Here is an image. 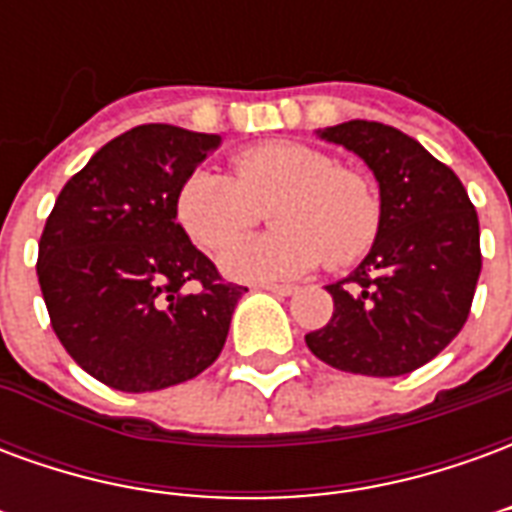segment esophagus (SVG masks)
Instances as JSON below:
<instances>
[{
    "instance_id": "1",
    "label": "esophagus",
    "mask_w": 512,
    "mask_h": 512,
    "mask_svg": "<svg viewBox=\"0 0 512 512\" xmlns=\"http://www.w3.org/2000/svg\"><path fill=\"white\" fill-rule=\"evenodd\" d=\"M268 293H274V296H290V293H296V285H260Z\"/></svg>"
}]
</instances>
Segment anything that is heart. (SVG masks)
I'll use <instances>...</instances> for the list:
<instances>
[{
    "label": "heart",
    "instance_id": "heart-1",
    "mask_svg": "<svg viewBox=\"0 0 512 512\" xmlns=\"http://www.w3.org/2000/svg\"><path fill=\"white\" fill-rule=\"evenodd\" d=\"M233 175L194 169L175 197L183 233L202 252H222L257 222L260 208L277 233L235 244L222 257L227 277L279 282L307 274L326 257L354 263L381 227L376 186L356 169L337 167L323 150L299 142H263L233 156Z\"/></svg>",
    "mask_w": 512,
    "mask_h": 512
}]
</instances>
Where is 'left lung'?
<instances>
[{"mask_svg": "<svg viewBox=\"0 0 512 512\" xmlns=\"http://www.w3.org/2000/svg\"><path fill=\"white\" fill-rule=\"evenodd\" d=\"M373 169L381 227L367 257L332 293V321L307 348L359 376H406L461 332L483 266L480 222L458 175L403 131L348 120L318 131Z\"/></svg>", "mask_w": 512, "mask_h": 512, "instance_id": "left-lung-1", "label": "left lung"}]
</instances>
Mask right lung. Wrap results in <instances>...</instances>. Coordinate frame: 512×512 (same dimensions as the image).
Wrapping results in <instances>:
<instances>
[{
  "label": "right lung",
  "mask_w": 512,
  "mask_h": 512,
  "mask_svg": "<svg viewBox=\"0 0 512 512\" xmlns=\"http://www.w3.org/2000/svg\"><path fill=\"white\" fill-rule=\"evenodd\" d=\"M219 134L150 123L115 136L51 208L38 282L51 329L84 373L120 392L200 376L222 354L244 285L175 219V197Z\"/></svg>",
  "instance_id": "obj_1"
}]
</instances>
